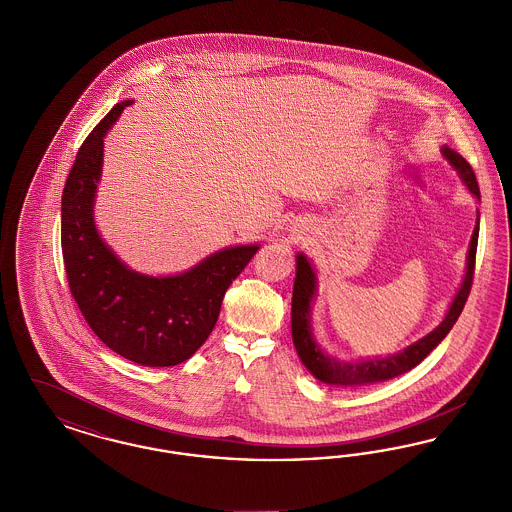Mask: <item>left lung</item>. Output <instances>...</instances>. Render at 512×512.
I'll use <instances>...</instances> for the list:
<instances>
[{"label":"left lung","mask_w":512,"mask_h":512,"mask_svg":"<svg viewBox=\"0 0 512 512\" xmlns=\"http://www.w3.org/2000/svg\"><path fill=\"white\" fill-rule=\"evenodd\" d=\"M441 153L449 161V165L459 172V176H461L464 186L470 190V194L474 195L476 199H480L476 174L466 163L463 155H459L457 151H453L451 147L447 146L441 147ZM478 232H480V215H478V222H476L472 238H470L463 284H461L459 292L455 293V297L449 305V311L441 320L438 328H434L428 336L414 341L413 345L405 347L403 351H399L395 355L359 359V361H340V359L328 355L326 351H322V347L315 340L313 326H311V303L317 293V274H315V268L311 267V263L307 261V257L303 253H299L295 259L297 268H295V282H293L292 338L301 363L307 366V370L320 382L330 384V386H347V388L384 382V380H390L399 374H405L418 363H422L430 355V351H434L441 340L449 334V330L453 328V324L463 313L464 303L468 299V293L472 288V278H474Z\"/></svg>","instance_id":"left-lung-1"}]
</instances>
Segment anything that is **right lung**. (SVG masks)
<instances>
[{
  "label": "right lung",
  "mask_w": 512,
  "mask_h": 512,
  "mask_svg": "<svg viewBox=\"0 0 512 512\" xmlns=\"http://www.w3.org/2000/svg\"><path fill=\"white\" fill-rule=\"evenodd\" d=\"M130 103H117L76 153L61 199L65 272L80 313L109 349L138 365H180L213 332L224 293L259 245L224 247L186 272L147 276L126 267L101 240L94 201L103 138Z\"/></svg>",
  "instance_id": "right-lung-1"
}]
</instances>
